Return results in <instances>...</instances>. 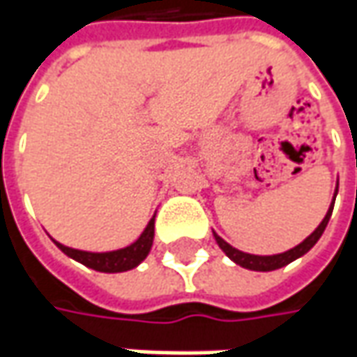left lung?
I'll list each match as a JSON object with an SVG mask.
<instances>
[{
  "mask_svg": "<svg viewBox=\"0 0 357 357\" xmlns=\"http://www.w3.org/2000/svg\"><path fill=\"white\" fill-rule=\"evenodd\" d=\"M336 195H337V188H336ZM336 195H334V200H336ZM332 211H334V204H330L328 213H326L324 220L320 222V227L316 228V230H314V232H312L304 242H300L298 246L290 248V250H286V252L274 254V256H258V254H246V252H242V250H236V248H232V246L228 244L227 240L220 238L216 232H214V238H216V242H218V246L222 248V252L227 254L232 262H236L238 266L248 268V270H256V272H270V270H276V268H282V266H286V264H290L292 260H296V258H300V256H304V254L308 252L310 248H312V246H314V244L320 240V236L324 234V230H326V227H328V220H330V216H332Z\"/></svg>",
  "mask_w": 357,
  "mask_h": 357,
  "instance_id": "8db88e82",
  "label": "left lung"
}]
</instances>
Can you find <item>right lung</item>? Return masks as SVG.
I'll return each mask as SVG.
<instances>
[{
	"mask_svg": "<svg viewBox=\"0 0 357 357\" xmlns=\"http://www.w3.org/2000/svg\"><path fill=\"white\" fill-rule=\"evenodd\" d=\"M153 238H155V216L149 220V225L143 230V234L135 240L127 248L121 250H113V252H85V250H75L69 246H63L59 242H55L63 252L71 256L73 260L85 264L87 268H93L97 272H127L130 268L139 266L144 258L151 252L153 246Z\"/></svg>",
	"mask_w": 357,
	"mask_h": 357,
	"instance_id": "1",
	"label": "right lung"
}]
</instances>
